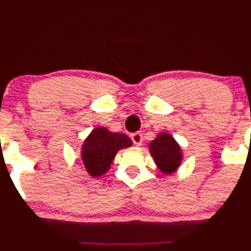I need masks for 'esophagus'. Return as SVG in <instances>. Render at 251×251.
<instances>
[{"label": "esophagus", "mask_w": 251, "mask_h": 251, "mask_svg": "<svg viewBox=\"0 0 251 251\" xmlns=\"http://www.w3.org/2000/svg\"><path fill=\"white\" fill-rule=\"evenodd\" d=\"M131 140H132L133 144H136V146H142V143H143V136H142V133L140 132H135L131 135Z\"/></svg>", "instance_id": "obj_1"}]
</instances>
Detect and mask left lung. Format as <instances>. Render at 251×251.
<instances>
[{
  "instance_id": "8db88e82",
  "label": "left lung",
  "mask_w": 251,
  "mask_h": 251,
  "mask_svg": "<svg viewBox=\"0 0 251 251\" xmlns=\"http://www.w3.org/2000/svg\"><path fill=\"white\" fill-rule=\"evenodd\" d=\"M149 151L159 170L165 175L174 174L182 163L181 147L168 132L159 133L158 137L149 143Z\"/></svg>"
}]
</instances>
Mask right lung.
<instances>
[{"instance_id":"1","label":"right lung","mask_w":251,"mask_h":251,"mask_svg":"<svg viewBox=\"0 0 251 251\" xmlns=\"http://www.w3.org/2000/svg\"><path fill=\"white\" fill-rule=\"evenodd\" d=\"M132 146V141L124 133L111 132L105 127H96L83 141L81 159L86 171L92 177H100L110 169L116 153Z\"/></svg>"}]
</instances>
